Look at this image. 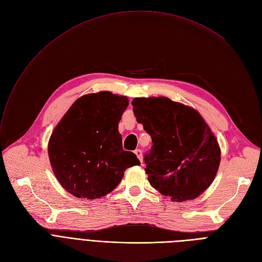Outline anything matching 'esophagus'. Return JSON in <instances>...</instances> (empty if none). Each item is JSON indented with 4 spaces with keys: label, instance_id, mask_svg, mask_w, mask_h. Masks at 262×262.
I'll use <instances>...</instances> for the list:
<instances>
[{
    "label": "esophagus",
    "instance_id": "34e87169",
    "mask_svg": "<svg viewBox=\"0 0 262 262\" xmlns=\"http://www.w3.org/2000/svg\"><path fill=\"white\" fill-rule=\"evenodd\" d=\"M134 154L136 155V157L139 158V160L141 161V163H143V154H142V150H140V149H136V150L134 151Z\"/></svg>",
    "mask_w": 262,
    "mask_h": 262
}]
</instances>
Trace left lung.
Returning <instances> with one entry per match:
<instances>
[{
	"instance_id": "1",
	"label": "left lung",
	"mask_w": 262,
	"mask_h": 262,
	"mask_svg": "<svg viewBox=\"0 0 262 262\" xmlns=\"http://www.w3.org/2000/svg\"><path fill=\"white\" fill-rule=\"evenodd\" d=\"M133 113L150 134L145 156L148 181L172 202L203 194L213 182L221 162L214 133L198 112L166 97L134 98Z\"/></svg>"
}]
</instances>
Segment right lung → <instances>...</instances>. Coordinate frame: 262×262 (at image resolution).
<instances>
[{
    "label": "right lung",
    "instance_id": "obj_1",
    "mask_svg": "<svg viewBox=\"0 0 262 262\" xmlns=\"http://www.w3.org/2000/svg\"><path fill=\"white\" fill-rule=\"evenodd\" d=\"M129 105L126 96L99 92L73 102L56 124L48 144L54 175L78 198L96 199L111 193L128 167L140 165L122 149L118 123Z\"/></svg>",
    "mask_w": 262,
    "mask_h": 262
}]
</instances>
